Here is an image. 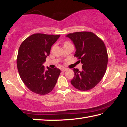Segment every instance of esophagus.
I'll use <instances>...</instances> for the list:
<instances>
[{"label": "esophagus", "instance_id": "1", "mask_svg": "<svg viewBox=\"0 0 127 127\" xmlns=\"http://www.w3.org/2000/svg\"><path fill=\"white\" fill-rule=\"evenodd\" d=\"M67 70V69H66V68H62L61 69V71L62 72H66Z\"/></svg>", "mask_w": 127, "mask_h": 127}]
</instances>
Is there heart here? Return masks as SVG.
<instances>
[{"mask_svg": "<svg viewBox=\"0 0 127 127\" xmlns=\"http://www.w3.org/2000/svg\"><path fill=\"white\" fill-rule=\"evenodd\" d=\"M70 44V43H69V42H65V44Z\"/></svg>", "mask_w": 127, "mask_h": 127, "instance_id": "1", "label": "heart"}]
</instances>
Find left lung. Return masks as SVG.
Listing matches in <instances>:
<instances>
[{
	"label": "left lung",
	"instance_id": "1",
	"mask_svg": "<svg viewBox=\"0 0 127 127\" xmlns=\"http://www.w3.org/2000/svg\"><path fill=\"white\" fill-rule=\"evenodd\" d=\"M74 45V56L83 64L82 70L73 69L74 76L71 84L81 91L96 86L105 75L108 62L106 48L103 41L90 32H80L67 34Z\"/></svg>",
	"mask_w": 127,
	"mask_h": 127
}]
</instances>
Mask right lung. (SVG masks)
Returning a JSON list of instances; mask_svg holds the SVG:
<instances>
[{"instance_id": "obj_1", "label": "right lung", "mask_w": 127, "mask_h": 127, "mask_svg": "<svg viewBox=\"0 0 127 127\" xmlns=\"http://www.w3.org/2000/svg\"><path fill=\"white\" fill-rule=\"evenodd\" d=\"M60 35L36 33L27 38L19 48L17 65L21 79L28 88L45 95L55 86L61 70L43 66L51 46Z\"/></svg>"}]
</instances>
